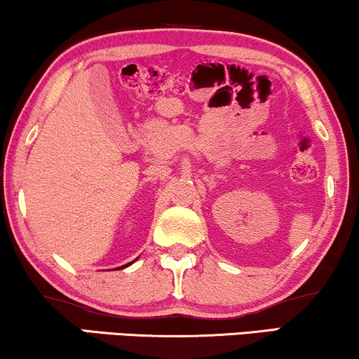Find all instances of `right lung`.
I'll return each mask as SVG.
<instances>
[{
  "instance_id": "add662e5",
  "label": "right lung",
  "mask_w": 359,
  "mask_h": 359,
  "mask_svg": "<svg viewBox=\"0 0 359 359\" xmlns=\"http://www.w3.org/2000/svg\"><path fill=\"white\" fill-rule=\"evenodd\" d=\"M129 264H130V263H127V264H126V266H129Z\"/></svg>"
}]
</instances>
